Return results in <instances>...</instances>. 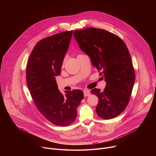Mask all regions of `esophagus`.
I'll list each match as a JSON object with an SVG mask.
<instances>
[{"mask_svg": "<svg viewBox=\"0 0 156 156\" xmlns=\"http://www.w3.org/2000/svg\"><path fill=\"white\" fill-rule=\"evenodd\" d=\"M83 92H84V97H88L90 95V90H87V89H84L83 90Z\"/></svg>", "mask_w": 156, "mask_h": 156, "instance_id": "34e87169", "label": "esophagus"}]
</instances>
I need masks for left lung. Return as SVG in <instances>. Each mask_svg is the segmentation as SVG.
I'll use <instances>...</instances> for the list:
<instances>
[{"label":"left lung","mask_w":156,"mask_h":156,"mask_svg":"<svg viewBox=\"0 0 156 156\" xmlns=\"http://www.w3.org/2000/svg\"><path fill=\"white\" fill-rule=\"evenodd\" d=\"M74 37L92 65L106 82L103 92L91 90L98 98L97 115L103 119L119 115L126 108L135 82V72L128 49L118 36L105 30L88 28L75 30ZM103 80V78H102Z\"/></svg>","instance_id":"left-lung-1"}]
</instances>
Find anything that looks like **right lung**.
Returning <instances> with one entry per match:
<instances>
[{
  "instance_id": "right-lung-1",
  "label": "right lung",
  "mask_w": 156,
  "mask_h": 156,
  "mask_svg": "<svg viewBox=\"0 0 156 156\" xmlns=\"http://www.w3.org/2000/svg\"><path fill=\"white\" fill-rule=\"evenodd\" d=\"M72 34V30L64 31L39 41L27 66V84L36 108L51 123L61 126L74 122L84 98L83 92L76 89L63 95L55 80L61 73Z\"/></svg>"
}]
</instances>
